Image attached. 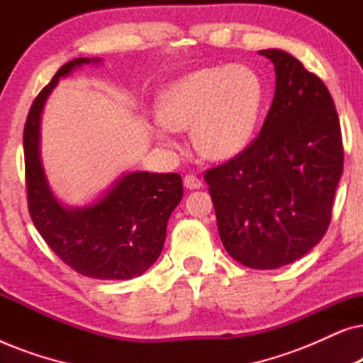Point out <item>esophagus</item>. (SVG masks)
<instances>
[{
  "label": "esophagus",
  "instance_id": "esophagus-1",
  "mask_svg": "<svg viewBox=\"0 0 363 363\" xmlns=\"http://www.w3.org/2000/svg\"><path fill=\"white\" fill-rule=\"evenodd\" d=\"M183 185L190 188V190H196V188L201 186V180L196 175H193V173H188V175L183 178Z\"/></svg>",
  "mask_w": 363,
  "mask_h": 363
}]
</instances>
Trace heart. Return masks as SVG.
Masks as SVG:
<instances>
[{
	"mask_svg": "<svg viewBox=\"0 0 363 363\" xmlns=\"http://www.w3.org/2000/svg\"><path fill=\"white\" fill-rule=\"evenodd\" d=\"M262 101V82L251 67H203L163 89L157 102L160 123L153 132L163 145L173 147L170 130L193 127L196 150L208 158L225 160L251 142Z\"/></svg>",
	"mask_w": 363,
	"mask_h": 363,
	"instance_id": "heart-1",
	"label": "heart"
}]
</instances>
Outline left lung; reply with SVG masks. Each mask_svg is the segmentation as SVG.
<instances>
[{"label": "left lung", "mask_w": 363, "mask_h": 363, "mask_svg": "<svg viewBox=\"0 0 363 363\" xmlns=\"http://www.w3.org/2000/svg\"><path fill=\"white\" fill-rule=\"evenodd\" d=\"M259 54L276 71L269 112L255 140L206 170L205 182L228 255L252 269H277L325 235L344 170V145L325 84L291 54Z\"/></svg>", "instance_id": "1"}]
</instances>
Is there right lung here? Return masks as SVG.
Listing matches in <instances>:
<instances>
[{
	"label": "right lung",
	"instance_id": "add662e5",
	"mask_svg": "<svg viewBox=\"0 0 363 363\" xmlns=\"http://www.w3.org/2000/svg\"><path fill=\"white\" fill-rule=\"evenodd\" d=\"M101 59H72L38 94L23 132L29 216L59 259L94 279H132L158 259L167 223L183 196L178 173L133 172L123 175L104 198L67 210L49 190L39 158V122L44 102L74 67Z\"/></svg>",
	"mask_w": 363,
	"mask_h": 363
}]
</instances>
